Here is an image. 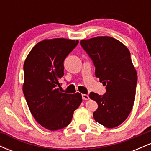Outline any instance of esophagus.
Returning <instances> with one entry per match:
<instances>
[{"instance_id": "esophagus-1", "label": "esophagus", "mask_w": 151, "mask_h": 151, "mask_svg": "<svg viewBox=\"0 0 151 151\" xmlns=\"http://www.w3.org/2000/svg\"><path fill=\"white\" fill-rule=\"evenodd\" d=\"M81 96H82V99L84 100H88L89 99V96H88L87 94H82Z\"/></svg>"}]
</instances>
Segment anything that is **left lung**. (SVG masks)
I'll return each mask as SVG.
<instances>
[{
  "label": "left lung",
  "mask_w": 151,
  "mask_h": 151,
  "mask_svg": "<svg viewBox=\"0 0 151 151\" xmlns=\"http://www.w3.org/2000/svg\"><path fill=\"white\" fill-rule=\"evenodd\" d=\"M81 47L92 60L95 75L106 86L103 96L91 92L97 103L93 113L96 122L114 128L129 116L136 96L137 73L128 48L113 37H96L80 41Z\"/></svg>",
  "instance_id": "1"
}]
</instances>
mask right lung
<instances>
[{"instance_id": "1", "label": "right lung", "mask_w": 151, "mask_h": 151, "mask_svg": "<svg viewBox=\"0 0 151 151\" xmlns=\"http://www.w3.org/2000/svg\"><path fill=\"white\" fill-rule=\"evenodd\" d=\"M78 40L55 38L38 42L23 66L24 96L31 114L42 127L57 131L70 124L82 101L81 93H63L59 79L64 76V61Z\"/></svg>"}]
</instances>
